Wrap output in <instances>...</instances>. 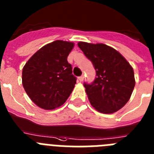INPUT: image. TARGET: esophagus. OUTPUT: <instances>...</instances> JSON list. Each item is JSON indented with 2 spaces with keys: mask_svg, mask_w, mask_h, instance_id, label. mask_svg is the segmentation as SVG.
<instances>
[{
  "mask_svg": "<svg viewBox=\"0 0 154 154\" xmlns=\"http://www.w3.org/2000/svg\"><path fill=\"white\" fill-rule=\"evenodd\" d=\"M83 79H84V76L83 75L80 76V77H79L78 78V80L79 81V82H82V81H83Z\"/></svg>",
  "mask_w": 154,
  "mask_h": 154,
  "instance_id": "esophagus-1",
  "label": "esophagus"
}]
</instances>
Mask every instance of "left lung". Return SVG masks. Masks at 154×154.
Instances as JSON below:
<instances>
[{"mask_svg":"<svg viewBox=\"0 0 154 154\" xmlns=\"http://www.w3.org/2000/svg\"><path fill=\"white\" fill-rule=\"evenodd\" d=\"M78 46L97 73L92 84H84L91 105L101 113L120 110L129 101L135 85L131 65L117 50L102 43L79 42Z\"/></svg>","mask_w":154,"mask_h":154,"instance_id":"left-lung-1","label":"left lung"}]
</instances>
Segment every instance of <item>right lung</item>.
Segmentation results:
<instances>
[{"mask_svg":"<svg viewBox=\"0 0 154 154\" xmlns=\"http://www.w3.org/2000/svg\"><path fill=\"white\" fill-rule=\"evenodd\" d=\"M74 42L57 40L38 49L26 61L22 83L30 100L39 108L52 110L63 105L76 83L67 58Z\"/></svg>","mask_w":154,"mask_h":154,"instance_id":"obj_1","label":"right lung"}]
</instances>
